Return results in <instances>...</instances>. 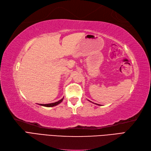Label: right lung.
Returning a JSON list of instances; mask_svg holds the SVG:
<instances>
[{
  "label": "right lung",
  "instance_id": "1",
  "mask_svg": "<svg viewBox=\"0 0 151 151\" xmlns=\"http://www.w3.org/2000/svg\"><path fill=\"white\" fill-rule=\"evenodd\" d=\"M63 99H61V100L58 101V102H54V103H50V104H40V105H41V106H46V107H52V106H56L58 104H60V102H62V101H63Z\"/></svg>",
  "mask_w": 151,
  "mask_h": 151
}]
</instances>
